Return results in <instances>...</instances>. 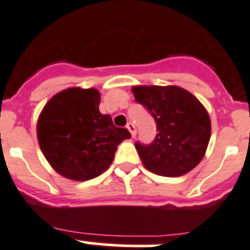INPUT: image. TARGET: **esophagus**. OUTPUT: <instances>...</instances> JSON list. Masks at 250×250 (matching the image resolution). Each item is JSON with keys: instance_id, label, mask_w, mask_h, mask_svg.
Segmentation results:
<instances>
[{"instance_id": "1", "label": "esophagus", "mask_w": 250, "mask_h": 250, "mask_svg": "<svg viewBox=\"0 0 250 250\" xmlns=\"http://www.w3.org/2000/svg\"><path fill=\"white\" fill-rule=\"evenodd\" d=\"M127 129L129 130L130 134H132V137L136 136V127H134V125H133L132 122L127 123Z\"/></svg>"}]
</instances>
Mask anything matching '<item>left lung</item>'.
I'll list each match as a JSON object with an SVG mask.
<instances>
[{
    "label": "left lung",
    "mask_w": 250,
    "mask_h": 250,
    "mask_svg": "<svg viewBox=\"0 0 250 250\" xmlns=\"http://www.w3.org/2000/svg\"><path fill=\"white\" fill-rule=\"evenodd\" d=\"M132 92L157 122L149 146L136 143L142 163L162 176H181L204 159L211 138V118L204 104L180 86H133Z\"/></svg>",
    "instance_id": "obj_1"
}]
</instances>
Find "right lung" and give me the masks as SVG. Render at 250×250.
Instances as JSON below:
<instances>
[{"label": "right lung", "mask_w": 250, "mask_h": 250, "mask_svg": "<svg viewBox=\"0 0 250 250\" xmlns=\"http://www.w3.org/2000/svg\"><path fill=\"white\" fill-rule=\"evenodd\" d=\"M97 88L69 87L51 97L37 122L38 143L50 167L64 178L86 181L106 171L117 146L130 138L99 106Z\"/></svg>", "instance_id": "right-lung-1"}]
</instances>
